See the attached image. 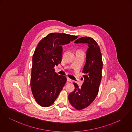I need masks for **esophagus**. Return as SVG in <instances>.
I'll return each mask as SVG.
<instances>
[{
  "label": "esophagus",
  "mask_w": 132,
  "mask_h": 132,
  "mask_svg": "<svg viewBox=\"0 0 132 132\" xmlns=\"http://www.w3.org/2000/svg\"><path fill=\"white\" fill-rule=\"evenodd\" d=\"M67 81H68V82H71L72 81V80H71V79H70L69 77H67Z\"/></svg>",
  "instance_id": "esophagus-1"
}]
</instances>
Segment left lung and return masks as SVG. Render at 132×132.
<instances>
[{
    "label": "left lung",
    "instance_id": "8db88e82",
    "mask_svg": "<svg viewBox=\"0 0 132 132\" xmlns=\"http://www.w3.org/2000/svg\"><path fill=\"white\" fill-rule=\"evenodd\" d=\"M75 43H86L88 48L86 52V61L82 70L84 82L80 87L76 83L74 91L68 95L71 105L77 110H83L94 101L98 94L102 80L103 63L101 49L97 42L90 37H83Z\"/></svg>",
    "mask_w": 132,
    "mask_h": 132
}]
</instances>
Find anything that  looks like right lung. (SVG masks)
<instances>
[{
	"instance_id": "1",
	"label": "right lung",
	"mask_w": 132,
	"mask_h": 132,
	"mask_svg": "<svg viewBox=\"0 0 132 132\" xmlns=\"http://www.w3.org/2000/svg\"><path fill=\"white\" fill-rule=\"evenodd\" d=\"M78 38L64 33H50L38 43L32 56L30 87L36 102L49 107L57 98L67 78L55 72L54 66L61 63L62 46Z\"/></svg>"
}]
</instances>
